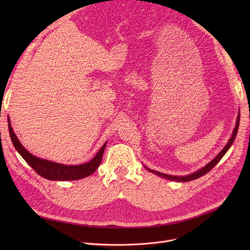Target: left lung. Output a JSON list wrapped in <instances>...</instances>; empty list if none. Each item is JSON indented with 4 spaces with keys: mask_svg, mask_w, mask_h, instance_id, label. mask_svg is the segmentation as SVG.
Listing matches in <instances>:
<instances>
[{
    "mask_svg": "<svg viewBox=\"0 0 250 250\" xmlns=\"http://www.w3.org/2000/svg\"><path fill=\"white\" fill-rule=\"evenodd\" d=\"M239 121H240V113H238L237 121H236V125H235V127H234V130H233V133H232V136H231L230 140H229L228 143L226 144V146H225L224 148H223V150L215 157V158H214L212 161H209L207 165H205V166L202 167L201 169L196 170L195 172L190 173V174H188V175H185V176H178V175H169V174L161 173V172H159V171H155V170L150 169V168H148V167H146V166H145V168L148 170V171H150V172H152V173H154V174H156V175H158V176H160V177H163V178H166V179H169V180H172V181H179V182H187V181L194 180V179H196V178H199V177H201V176L207 174L208 171H211V169H213V168L219 163V161L223 158V156H224V155L227 153V151H228V150L230 149V147L232 146V144H233V142H234V140H235V138H236V135H237V132H238Z\"/></svg>",
    "mask_w": 250,
    "mask_h": 250,
    "instance_id": "8db88e82",
    "label": "left lung"
}]
</instances>
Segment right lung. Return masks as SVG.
I'll return each mask as SVG.
<instances>
[{"label":"right lung","instance_id":"add662e5","mask_svg":"<svg viewBox=\"0 0 250 250\" xmlns=\"http://www.w3.org/2000/svg\"><path fill=\"white\" fill-rule=\"evenodd\" d=\"M8 126L12 143L13 145H14L15 149L17 150V152L22 156V158L27 162V164L34 169V171L37 174L48 180H77L85 178L91 175L92 173H94L101 163L103 152L107 144V142H105L104 145L100 148V150L89 162L79 165H65L42 159L39 158V157L32 155L22 146V144L15 135L14 130H13V127L10 124V120H8Z\"/></svg>","mask_w":250,"mask_h":250}]
</instances>
